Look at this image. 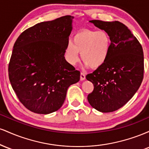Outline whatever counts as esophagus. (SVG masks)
<instances>
[{"instance_id":"obj_1","label":"esophagus","mask_w":149,"mask_h":149,"mask_svg":"<svg viewBox=\"0 0 149 149\" xmlns=\"http://www.w3.org/2000/svg\"><path fill=\"white\" fill-rule=\"evenodd\" d=\"M85 79V74L84 73H80V80H84Z\"/></svg>"}]
</instances>
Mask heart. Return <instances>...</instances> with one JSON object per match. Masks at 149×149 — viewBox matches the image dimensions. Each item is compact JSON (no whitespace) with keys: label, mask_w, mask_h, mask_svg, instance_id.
<instances>
[{"label":"heart","mask_w":149,"mask_h":149,"mask_svg":"<svg viewBox=\"0 0 149 149\" xmlns=\"http://www.w3.org/2000/svg\"><path fill=\"white\" fill-rule=\"evenodd\" d=\"M111 39L106 31L84 30L67 42L65 54L67 61L74 65L79 59V52L83 62L91 68L103 65L110 53Z\"/></svg>","instance_id":"obj_1"}]
</instances>
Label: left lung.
I'll use <instances>...</instances> for the list:
<instances>
[{"label": "left lung", "mask_w": 149, "mask_h": 149, "mask_svg": "<svg viewBox=\"0 0 149 149\" xmlns=\"http://www.w3.org/2000/svg\"><path fill=\"white\" fill-rule=\"evenodd\" d=\"M111 39L110 53L105 63L86 76L94 90L88 100L102 113L115 111L134 96L143 78V53L141 44L121 22L91 20Z\"/></svg>", "instance_id": "obj_1"}]
</instances>
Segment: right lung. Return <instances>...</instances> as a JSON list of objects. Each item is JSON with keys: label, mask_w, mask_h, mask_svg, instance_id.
Wrapping results in <instances>:
<instances>
[{"label": "right lung", "mask_w": 149, "mask_h": 149, "mask_svg": "<svg viewBox=\"0 0 149 149\" xmlns=\"http://www.w3.org/2000/svg\"><path fill=\"white\" fill-rule=\"evenodd\" d=\"M73 17L43 22L20 34L13 47L8 73L13 89L27 109L48 114L64 104L80 73L64 57Z\"/></svg>", "instance_id": "1"}]
</instances>
